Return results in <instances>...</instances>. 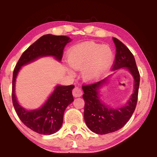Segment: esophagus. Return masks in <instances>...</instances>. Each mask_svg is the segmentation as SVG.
<instances>
[{
    "label": "esophagus",
    "mask_w": 157,
    "mask_h": 157,
    "mask_svg": "<svg viewBox=\"0 0 157 157\" xmlns=\"http://www.w3.org/2000/svg\"><path fill=\"white\" fill-rule=\"evenodd\" d=\"M73 96L75 98L80 97L82 95V91L81 89L79 88V87H75V88L73 90Z\"/></svg>",
    "instance_id": "obj_1"
}]
</instances>
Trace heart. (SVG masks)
<instances>
[{
  "label": "heart",
  "mask_w": 157,
  "mask_h": 157,
  "mask_svg": "<svg viewBox=\"0 0 157 157\" xmlns=\"http://www.w3.org/2000/svg\"><path fill=\"white\" fill-rule=\"evenodd\" d=\"M114 55L107 45L88 41L75 45L67 53V62L71 67L81 70L84 82H95L102 78L112 65ZM73 73L72 69L69 70Z\"/></svg>",
  "instance_id": "b5f03b06"
}]
</instances>
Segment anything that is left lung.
I'll use <instances>...</instances> for the list:
<instances>
[{
	"instance_id": "8db88e82",
	"label": "left lung",
	"mask_w": 157,
	"mask_h": 157,
	"mask_svg": "<svg viewBox=\"0 0 157 157\" xmlns=\"http://www.w3.org/2000/svg\"><path fill=\"white\" fill-rule=\"evenodd\" d=\"M116 48V59L112 71L126 69L134 79L133 91L125 105L118 107H111L101 100V90L107 85L109 75L102 80L82 86L84 100V117L86 126L98 134H107L121 129L131 118L136 108L140 75L134 55L118 39L113 37Z\"/></svg>"
}]
</instances>
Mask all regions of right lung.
Instances as JSON below:
<instances>
[{
  "mask_svg": "<svg viewBox=\"0 0 157 157\" xmlns=\"http://www.w3.org/2000/svg\"><path fill=\"white\" fill-rule=\"evenodd\" d=\"M71 41L72 39L66 36L52 34L42 36L23 53L13 72L12 102L16 112L25 126L38 134L50 135L59 131L62 125L65 109L74 100L72 90L75 86L57 85L41 107L29 110L19 104L16 96L15 85L17 75L23 66L39 58L53 57L58 62H61L63 50Z\"/></svg>",
  "mask_w": 157,
  "mask_h": 157,
  "instance_id": "add662e5",
  "label": "right lung"
}]
</instances>
